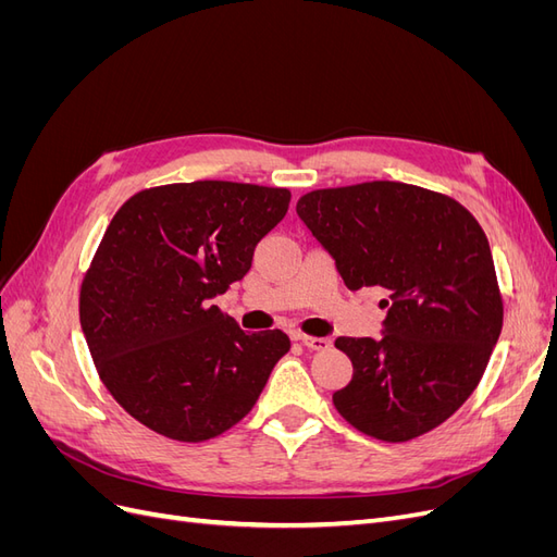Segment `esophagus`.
<instances>
[{"instance_id":"34e87169","label":"esophagus","mask_w":557,"mask_h":557,"mask_svg":"<svg viewBox=\"0 0 557 557\" xmlns=\"http://www.w3.org/2000/svg\"><path fill=\"white\" fill-rule=\"evenodd\" d=\"M295 339L305 344L311 350H327L332 346V342L327 336H309V334H295Z\"/></svg>"}]
</instances>
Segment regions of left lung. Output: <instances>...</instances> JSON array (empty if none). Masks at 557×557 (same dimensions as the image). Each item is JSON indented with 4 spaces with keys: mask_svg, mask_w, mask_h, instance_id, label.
<instances>
[{
    "mask_svg": "<svg viewBox=\"0 0 557 557\" xmlns=\"http://www.w3.org/2000/svg\"><path fill=\"white\" fill-rule=\"evenodd\" d=\"M297 213L348 290L381 285L383 336H339L352 379L332 395L348 423L381 442L442 425L476 391L502 332L491 244L460 201L397 181L313 190Z\"/></svg>",
    "mask_w": 557,
    "mask_h": 557,
    "instance_id": "8db88e82",
    "label": "left lung"
}]
</instances>
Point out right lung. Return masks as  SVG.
<instances>
[{
	"mask_svg": "<svg viewBox=\"0 0 557 557\" xmlns=\"http://www.w3.org/2000/svg\"><path fill=\"white\" fill-rule=\"evenodd\" d=\"M290 190L172 183L132 195L81 283V327L99 379L141 425L207 442L256 407L288 334H248L211 299L242 281Z\"/></svg>",
	"mask_w": 557,
	"mask_h": 557,
	"instance_id": "right-lung-1",
	"label": "right lung"
}]
</instances>
